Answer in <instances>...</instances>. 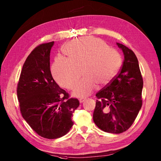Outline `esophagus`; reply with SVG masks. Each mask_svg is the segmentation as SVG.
<instances>
[{
	"instance_id": "1",
	"label": "esophagus",
	"mask_w": 161,
	"mask_h": 161,
	"mask_svg": "<svg viewBox=\"0 0 161 161\" xmlns=\"http://www.w3.org/2000/svg\"><path fill=\"white\" fill-rule=\"evenodd\" d=\"M85 100H86V98H82V97L80 98V100H79V101H80V103H83V102H84Z\"/></svg>"
}]
</instances>
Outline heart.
I'll return each mask as SVG.
<instances>
[{
  "label": "heart",
  "instance_id": "heart-1",
  "mask_svg": "<svg viewBox=\"0 0 161 161\" xmlns=\"http://www.w3.org/2000/svg\"><path fill=\"white\" fill-rule=\"evenodd\" d=\"M62 51L68 59L56 58L51 71L60 86L70 89L77 83L81 70L84 76L75 88V96H87L93 91L96 84H108L120 67L121 57L117 51L108 47L103 41L93 37L71 41L65 44Z\"/></svg>",
  "mask_w": 161,
  "mask_h": 161
}]
</instances>
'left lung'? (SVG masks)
Segmentation results:
<instances>
[{
  "instance_id": "left-lung-1",
  "label": "left lung",
  "mask_w": 161,
  "mask_h": 161,
  "mask_svg": "<svg viewBox=\"0 0 161 161\" xmlns=\"http://www.w3.org/2000/svg\"><path fill=\"white\" fill-rule=\"evenodd\" d=\"M124 54L120 71L110 84L95 95L93 121L102 131L120 133L134 122L142 107L143 80L136 54L116 43Z\"/></svg>"
}]
</instances>
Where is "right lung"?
Segmentation results:
<instances>
[{"label": "right lung", "mask_w": 161, "mask_h": 161, "mask_svg": "<svg viewBox=\"0 0 161 161\" xmlns=\"http://www.w3.org/2000/svg\"><path fill=\"white\" fill-rule=\"evenodd\" d=\"M54 42L36 47L23 64L17 87L23 118L43 138L56 139L70 131L71 118L80 102L68 99L66 91L53 78L50 69V50Z\"/></svg>", "instance_id": "1"}]
</instances>
